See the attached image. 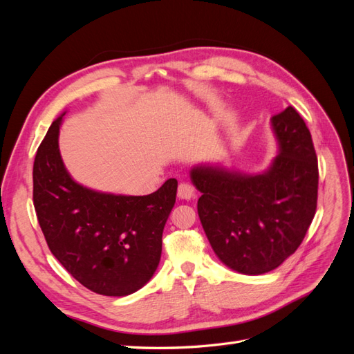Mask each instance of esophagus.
Segmentation results:
<instances>
[{
  "instance_id": "34e87169",
  "label": "esophagus",
  "mask_w": 354,
  "mask_h": 354,
  "mask_svg": "<svg viewBox=\"0 0 354 354\" xmlns=\"http://www.w3.org/2000/svg\"><path fill=\"white\" fill-rule=\"evenodd\" d=\"M177 195L180 199H190L195 196V187L192 186L190 183H186V181H183V183L178 185V192Z\"/></svg>"
}]
</instances>
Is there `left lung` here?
<instances>
[{
  "instance_id": "8db88e82",
  "label": "left lung",
  "mask_w": 354,
  "mask_h": 354,
  "mask_svg": "<svg viewBox=\"0 0 354 354\" xmlns=\"http://www.w3.org/2000/svg\"><path fill=\"white\" fill-rule=\"evenodd\" d=\"M279 155L261 176L192 169L198 214L218 259L243 274L279 267L301 245L317 207V156L304 120L292 108L273 115Z\"/></svg>"
}]
</instances>
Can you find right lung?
I'll list each match as a JSON object with an SVG mask.
<instances>
[{
	"mask_svg": "<svg viewBox=\"0 0 354 354\" xmlns=\"http://www.w3.org/2000/svg\"><path fill=\"white\" fill-rule=\"evenodd\" d=\"M62 116L48 128L34 160L39 227L51 254L81 285L108 297L133 294L159 264L177 180H167L145 196L99 194L80 186L60 158Z\"/></svg>",
	"mask_w": 354,
	"mask_h": 354,
	"instance_id": "obj_1",
	"label": "right lung"
}]
</instances>
